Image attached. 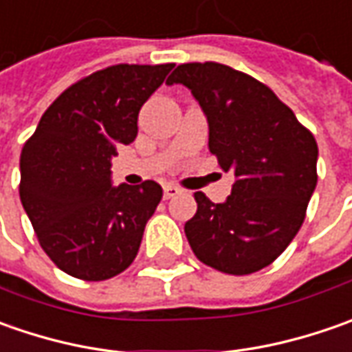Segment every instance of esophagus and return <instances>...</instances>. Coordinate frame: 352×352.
I'll list each match as a JSON object with an SVG mask.
<instances>
[{
  "mask_svg": "<svg viewBox=\"0 0 352 352\" xmlns=\"http://www.w3.org/2000/svg\"><path fill=\"white\" fill-rule=\"evenodd\" d=\"M162 192H164V199H170V197L178 196V194H180V188H178V186H174V184H164Z\"/></svg>",
  "mask_w": 352,
  "mask_h": 352,
  "instance_id": "1",
  "label": "esophagus"
}]
</instances>
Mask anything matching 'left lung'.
I'll use <instances>...</instances> for the list:
<instances>
[{"label":"left lung","mask_w":352,"mask_h":352,"mask_svg":"<svg viewBox=\"0 0 352 352\" xmlns=\"http://www.w3.org/2000/svg\"><path fill=\"white\" fill-rule=\"evenodd\" d=\"M166 84L192 91L208 119L211 155L235 174L223 204L194 194L188 243L219 272L252 274L274 263L304 223L318 184V142L272 89L231 66L180 64Z\"/></svg>","instance_id":"left-lung-1"}]
</instances>
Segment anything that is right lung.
I'll use <instances>...</instances> for the list:
<instances>
[{
	"instance_id": "right-lung-1",
	"label": "right lung",
	"mask_w": 352,
	"mask_h": 352,
	"mask_svg": "<svg viewBox=\"0 0 352 352\" xmlns=\"http://www.w3.org/2000/svg\"><path fill=\"white\" fill-rule=\"evenodd\" d=\"M174 64H117L62 91L21 151L19 196L43 250L70 276L100 282L135 261L162 199L153 180L111 182L119 144Z\"/></svg>"
}]
</instances>
